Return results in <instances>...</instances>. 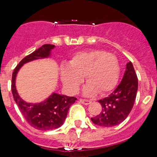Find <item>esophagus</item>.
<instances>
[{
    "instance_id": "34e87169",
    "label": "esophagus",
    "mask_w": 157,
    "mask_h": 157,
    "mask_svg": "<svg viewBox=\"0 0 157 157\" xmlns=\"http://www.w3.org/2000/svg\"><path fill=\"white\" fill-rule=\"evenodd\" d=\"M79 101H80V103L83 104V105H89V104H90V102H91V101L87 100V99H79Z\"/></svg>"
}]
</instances>
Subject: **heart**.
<instances>
[{"mask_svg": "<svg viewBox=\"0 0 157 157\" xmlns=\"http://www.w3.org/2000/svg\"><path fill=\"white\" fill-rule=\"evenodd\" d=\"M119 73V63L113 54L92 49L76 53L70 60L68 67H61V77L68 92L75 93L84 77L87 84L83 88V94L93 96L97 93L105 94L113 90Z\"/></svg>", "mask_w": 157, "mask_h": 157, "instance_id": "heart-1", "label": "heart"}]
</instances>
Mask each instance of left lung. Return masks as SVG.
<instances>
[{
    "label": "left lung",
    "mask_w": 157,
    "mask_h": 157,
    "mask_svg": "<svg viewBox=\"0 0 157 157\" xmlns=\"http://www.w3.org/2000/svg\"><path fill=\"white\" fill-rule=\"evenodd\" d=\"M138 80L131 61L126 64V70L121 83L107 97L99 100L102 105L100 114L91 118V121L102 127H113L126 119L134 106Z\"/></svg>",
    "instance_id": "1"
}]
</instances>
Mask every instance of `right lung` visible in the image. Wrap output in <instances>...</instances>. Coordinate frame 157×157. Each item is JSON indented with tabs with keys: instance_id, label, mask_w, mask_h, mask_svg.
Wrapping results in <instances>:
<instances>
[{
	"instance_id": "right-lung-1",
	"label": "right lung",
	"mask_w": 157,
	"mask_h": 157,
	"mask_svg": "<svg viewBox=\"0 0 157 157\" xmlns=\"http://www.w3.org/2000/svg\"><path fill=\"white\" fill-rule=\"evenodd\" d=\"M54 45L45 44L33 53L25 57L13 72L11 90L16 103L28 123L40 131H50L61 127L64 123L69 108L77 100L76 97L53 93L47 99L39 103H29L23 101L17 93L15 86L17 74L20 67L26 63L50 56Z\"/></svg>"
}]
</instances>
